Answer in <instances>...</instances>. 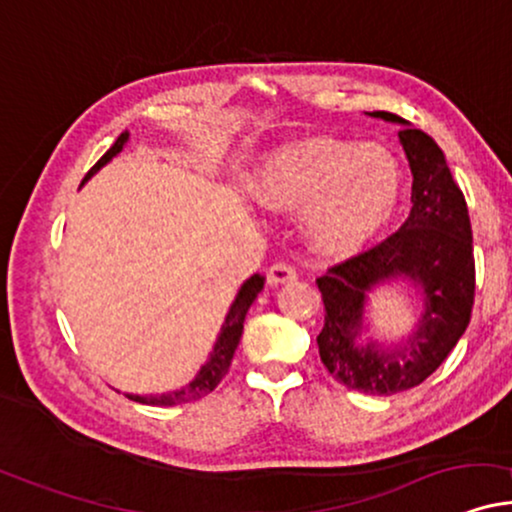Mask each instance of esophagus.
Listing matches in <instances>:
<instances>
[{
  "label": "esophagus",
  "mask_w": 512,
  "mask_h": 512,
  "mask_svg": "<svg viewBox=\"0 0 512 512\" xmlns=\"http://www.w3.org/2000/svg\"><path fill=\"white\" fill-rule=\"evenodd\" d=\"M292 280H296V270L289 266V263L280 261V263H273V266L268 268L270 285H282V282H292Z\"/></svg>",
  "instance_id": "1"
}]
</instances>
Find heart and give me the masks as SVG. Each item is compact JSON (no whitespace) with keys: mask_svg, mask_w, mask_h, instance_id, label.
Returning a JSON list of instances; mask_svg holds the SVG:
<instances>
[{"mask_svg":"<svg viewBox=\"0 0 512 512\" xmlns=\"http://www.w3.org/2000/svg\"><path fill=\"white\" fill-rule=\"evenodd\" d=\"M403 173L380 144L311 137L270 156L256 180L263 204L304 211V230L323 254H351L387 225Z\"/></svg>","mask_w":512,"mask_h":512,"instance_id":"heart-1","label":"heart"}]
</instances>
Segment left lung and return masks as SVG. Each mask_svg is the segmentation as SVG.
<instances>
[{
    "label": "left lung",
    "instance_id": "1",
    "mask_svg": "<svg viewBox=\"0 0 512 512\" xmlns=\"http://www.w3.org/2000/svg\"><path fill=\"white\" fill-rule=\"evenodd\" d=\"M370 116L403 125L399 140L413 173V208L387 239L334 263L315 280L325 304L318 351L327 372L344 387L389 396L425 382L463 337L475 304V256L468 204L439 144L396 113L372 111ZM396 276H408L426 289L419 330L399 350L356 347L364 296Z\"/></svg>",
    "mask_w": 512,
    "mask_h": 512
}]
</instances>
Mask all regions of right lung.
<instances>
[{
    "label": "right lung",
    "mask_w": 512,
    "mask_h": 512,
    "mask_svg": "<svg viewBox=\"0 0 512 512\" xmlns=\"http://www.w3.org/2000/svg\"><path fill=\"white\" fill-rule=\"evenodd\" d=\"M125 142H128V132H123V135L118 137L116 142H113V147L106 151L102 159L94 163V166L90 168V173L85 175V180L92 178V175L97 173V170L102 168L104 163H109L113 156H116L118 151L123 149ZM263 282H266V277L258 275V273L251 275L249 280L244 282L242 289H239L235 304H232L230 313H227L223 332H220V337L216 342V349H213L211 358H208L204 368L199 370V375L194 377V380L189 382L187 387H182L178 391H170V394H159V396H137V394H125V396H128L130 401L144 403V406H178V403L197 401V399H201V396H206L208 391L216 389L220 380H223V377L227 375V370H230L232 356H235L239 337H242V330H244L246 311H249V306L254 304L258 292L263 289Z\"/></svg>",
    "instance_id": "1"
}]
</instances>
